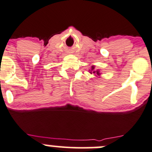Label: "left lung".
<instances>
[{"label": "left lung", "instance_id": "left-lung-1", "mask_svg": "<svg viewBox=\"0 0 152 152\" xmlns=\"http://www.w3.org/2000/svg\"><path fill=\"white\" fill-rule=\"evenodd\" d=\"M95 65H92V66H91V70H89V72L91 73V74H92V73H93V74H95V76L100 78V75H101L100 71L99 69H95Z\"/></svg>", "mask_w": 152, "mask_h": 152}]
</instances>
